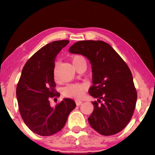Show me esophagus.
<instances>
[{"instance_id":"obj_1","label":"esophagus","mask_w":155,"mask_h":155,"mask_svg":"<svg viewBox=\"0 0 155 155\" xmlns=\"http://www.w3.org/2000/svg\"><path fill=\"white\" fill-rule=\"evenodd\" d=\"M75 102H76V104L77 106H80L81 104H82L83 101L81 100H76Z\"/></svg>"}]
</instances>
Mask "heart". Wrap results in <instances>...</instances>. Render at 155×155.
Segmentation results:
<instances>
[{
  "mask_svg": "<svg viewBox=\"0 0 155 155\" xmlns=\"http://www.w3.org/2000/svg\"><path fill=\"white\" fill-rule=\"evenodd\" d=\"M85 61V59L81 55H75L71 59V62L74 66H75L78 63ZM58 63H56L55 64L54 69V75L55 77H56L57 75V68ZM85 89V86L84 84H70L68 85L63 89V94L67 97L72 98H80L84 94V92Z\"/></svg>",
  "mask_w": 155,
  "mask_h": 155,
  "instance_id": "heart-1",
  "label": "heart"
}]
</instances>
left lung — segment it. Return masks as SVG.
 <instances>
[{"mask_svg": "<svg viewBox=\"0 0 155 155\" xmlns=\"http://www.w3.org/2000/svg\"><path fill=\"white\" fill-rule=\"evenodd\" d=\"M71 54L86 57L92 66V86L89 94L94 110L88 117L91 127L99 134L110 136L129 123L134 111L137 93L127 64L107 42L79 41L69 48Z\"/></svg>", "mask_w": 155, "mask_h": 155, "instance_id": "left-lung-1", "label": "left lung"}]
</instances>
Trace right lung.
<instances>
[{"mask_svg":"<svg viewBox=\"0 0 155 155\" xmlns=\"http://www.w3.org/2000/svg\"><path fill=\"white\" fill-rule=\"evenodd\" d=\"M69 40L54 41L35 54L23 68L17 86L18 110L23 120L32 131L51 136L61 131L68 115L76 107L75 101L64 98L55 107L49 98L55 95L54 69L55 58Z\"/></svg>","mask_w":155,"mask_h":155,"instance_id":"add662e5","label":"right lung"}]
</instances>
